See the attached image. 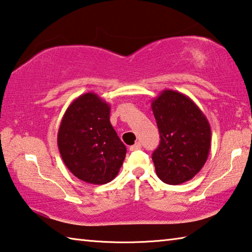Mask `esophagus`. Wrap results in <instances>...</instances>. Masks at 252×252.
<instances>
[{
	"mask_svg": "<svg viewBox=\"0 0 252 252\" xmlns=\"http://www.w3.org/2000/svg\"><path fill=\"white\" fill-rule=\"evenodd\" d=\"M139 149H141V143H140V142H135L133 146L130 147V150H131V151L139 150Z\"/></svg>",
	"mask_w": 252,
	"mask_h": 252,
	"instance_id": "34e87169",
	"label": "esophagus"
}]
</instances>
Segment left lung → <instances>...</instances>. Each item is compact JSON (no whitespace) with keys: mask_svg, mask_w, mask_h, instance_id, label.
I'll return each mask as SVG.
<instances>
[{"mask_svg":"<svg viewBox=\"0 0 252 252\" xmlns=\"http://www.w3.org/2000/svg\"><path fill=\"white\" fill-rule=\"evenodd\" d=\"M151 109L160 134V143L153 154L156 174L169 185L190 181L209 157V121L189 96L176 91H162Z\"/></svg>","mask_w":252,"mask_h":252,"instance_id":"obj_1","label":"left lung"}]
</instances>
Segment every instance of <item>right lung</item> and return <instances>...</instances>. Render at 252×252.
Instances as JSON below:
<instances>
[{
    "label": "right lung",
    "instance_id": "add662e5",
    "mask_svg": "<svg viewBox=\"0 0 252 252\" xmlns=\"http://www.w3.org/2000/svg\"><path fill=\"white\" fill-rule=\"evenodd\" d=\"M110 110L97 94L85 93L70 103L58 130L59 153L67 168L94 185L117 177L126 154L110 122Z\"/></svg>",
    "mask_w": 252,
    "mask_h": 252
}]
</instances>
